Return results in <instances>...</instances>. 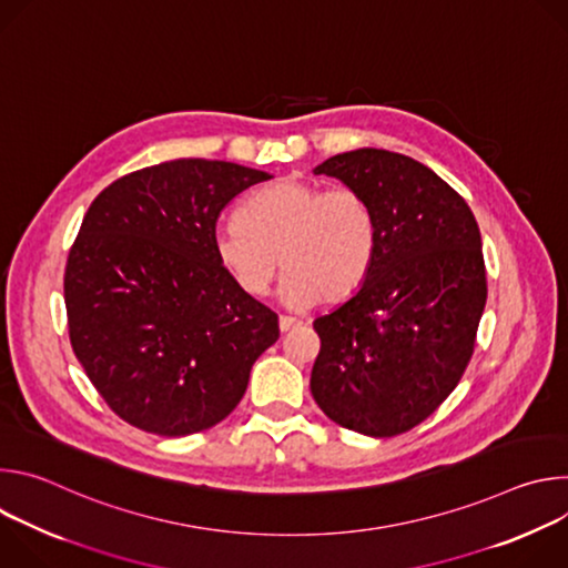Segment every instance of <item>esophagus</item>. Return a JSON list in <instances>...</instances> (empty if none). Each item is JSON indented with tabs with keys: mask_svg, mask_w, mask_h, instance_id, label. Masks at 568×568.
<instances>
[{
	"mask_svg": "<svg viewBox=\"0 0 568 568\" xmlns=\"http://www.w3.org/2000/svg\"><path fill=\"white\" fill-rule=\"evenodd\" d=\"M298 326H301L298 318L285 316V314L278 316V328H281V333H290V331H294V328H298Z\"/></svg>",
	"mask_w": 568,
	"mask_h": 568,
	"instance_id": "34e87169",
	"label": "esophagus"
}]
</instances>
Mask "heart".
Segmentation results:
<instances>
[{"label": "heart", "mask_w": 568, "mask_h": 568, "mask_svg": "<svg viewBox=\"0 0 568 568\" xmlns=\"http://www.w3.org/2000/svg\"><path fill=\"white\" fill-rule=\"evenodd\" d=\"M213 250L229 278L250 296H265L283 267L281 296L303 310L323 298L344 301L364 285L377 226L359 191L285 180L242 202L235 222L215 235Z\"/></svg>", "instance_id": "obj_1"}]
</instances>
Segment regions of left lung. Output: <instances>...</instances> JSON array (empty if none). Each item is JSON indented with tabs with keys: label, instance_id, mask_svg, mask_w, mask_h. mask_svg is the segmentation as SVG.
<instances>
[{
	"label": "left lung",
	"instance_id": "obj_1",
	"mask_svg": "<svg viewBox=\"0 0 568 568\" xmlns=\"http://www.w3.org/2000/svg\"><path fill=\"white\" fill-rule=\"evenodd\" d=\"M314 175L371 204L377 250L364 285L314 321V402L373 438L429 418L460 382L488 298L480 231L467 202L420 161L377 148L335 154Z\"/></svg>",
	"mask_w": 568,
	"mask_h": 568
}]
</instances>
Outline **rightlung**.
I'll use <instances>...</instances> for the list:
<instances>
[{"mask_svg":"<svg viewBox=\"0 0 568 568\" xmlns=\"http://www.w3.org/2000/svg\"><path fill=\"white\" fill-rule=\"evenodd\" d=\"M270 173L175 159L110 184L64 270L71 348L108 407L136 429L189 436L224 420L278 316L215 258L220 211Z\"/></svg>","mask_w":568,"mask_h":568,"instance_id":"obj_1","label":"right lung"}]
</instances>
